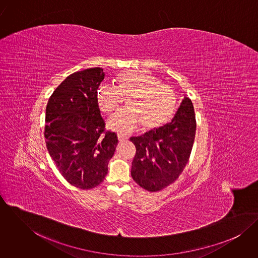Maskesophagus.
I'll list each match as a JSON object with an SVG mask.
<instances>
[{
    "mask_svg": "<svg viewBox=\"0 0 258 258\" xmlns=\"http://www.w3.org/2000/svg\"><path fill=\"white\" fill-rule=\"evenodd\" d=\"M117 138H118V141H120V142H123V141H125V140L127 139L125 136L120 135V134H118V135H117Z\"/></svg>",
    "mask_w": 258,
    "mask_h": 258,
    "instance_id": "1",
    "label": "esophagus"
}]
</instances>
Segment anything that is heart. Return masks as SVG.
I'll return each mask as SVG.
<instances>
[{"label":"heart","mask_w":258,"mask_h":258,"mask_svg":"<svg viewBox=\"0 0 258 258\" xmlns=\"http://www.w3.org/2000/svg\"><path fill=\"white\" fill-rule=\"evenodd\" d=\"M117 89L102 84L96 90V102L101 112L111 114L120 103V95L127 97V109L114 114L107 122L108 128L125 135L140 124L143 130H154L166 124L177 106L175 92L163 85L147 71H129L115 78Z\"/></svg>","instance_id":"b5f03b06"}]
</instances>
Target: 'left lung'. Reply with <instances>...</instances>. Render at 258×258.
Returning a JSON list of instances; mask_svg holds the SVG:
<instances>
[{"instance_id": "left-lung-1", "label": "left lung", "mask_w": 258, "mask_h": 258, "mask_svg": "<svg viewBox=\"0 0 258 258\" xmlns=\"http://www.w3.org/2000/svg\"><path fill=\"white\" fill-rule=\"evenodd\" d=\"M195 134L194 106L184 96L170 123L130 138L136 147L131 168L133 180L149 191L175 182L188 161Z\"/></svg>"}]
</instances>
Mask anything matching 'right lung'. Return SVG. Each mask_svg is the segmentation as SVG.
I'll use <instances>...</instances> for the list:
<instances>
[{
  "instance_id": "obj_1",
  "label": "right lung",
  "mask_w": 258,
  "mask_h": 258,
  "mask_svg": "<svg viewBox=\"0 0 258 258\" xmlns=\"http://www.w3.org/2000/svg\"><path fill=\"white\" fill-rule=\"evenodd\" d=\"M104 76L100 68L71 74L53 91L45 109L47 151L62 177L82 189L103 182L118 143L114 132H105L96 102Z\"/></svg>"
}]
</instances>
